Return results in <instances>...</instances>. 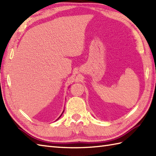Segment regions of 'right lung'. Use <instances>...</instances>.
<instances>
[{"label":"right lung","instance_id":"add662e5","mask_svg":"<svg viewBox=\"0 0 156 156\" xmlns=\"http://www.w3.org/2000/svg\"><path fill=\"white\" fill-rule=\"evenodd\" d=\"M63 112H64V111H63ZM63 112H62V114H61V115H60V117H59V118H58V119H56V120H58V119H59V118H60V117H61V115H62V114H63Z\"/></svg>","mask_w":156,"mask_h":156}]
</instances>
